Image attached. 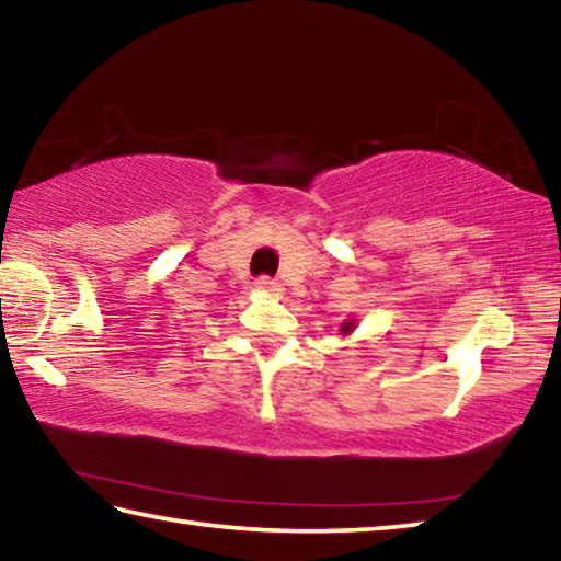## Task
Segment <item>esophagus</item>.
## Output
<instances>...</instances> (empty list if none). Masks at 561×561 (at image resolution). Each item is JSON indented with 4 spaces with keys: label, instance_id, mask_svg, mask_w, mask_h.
<instances>
[{
    "label": "esophagus",
    "instance_id": "obj_1",
    "mask_svg": "<svg viewBox=\"0 0 561 561\" xmlns=\"http://www.w3.org/2000/svg\"><path fill=\"white\" fill-rule=\"evenodd\" d=\"M254 287H257L264 294H277L279 291V284L274 282L272 277H257V282H254Z\"/></svg>",
    "mask_w": 561,
    "mask_h": 561
}]
</instances>
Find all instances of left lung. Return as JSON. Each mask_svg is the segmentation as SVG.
Wrapping results in <instances>:
<instances>
[{"label":"left lung","mask_w":561,"mask_h":561,"mask_svg":"<svg viewBox=\"0 0 561 561\" xmlns=\"http://www.w3.org/2000/svg\"><path fill=\"white\" fill-rule=\"evenodd\" d=\"M351 324H354V321H346V324L341 327V331H344V334H348V331H351Z\"/></svg>","instance_id":"obj_1"}]
</instances>
